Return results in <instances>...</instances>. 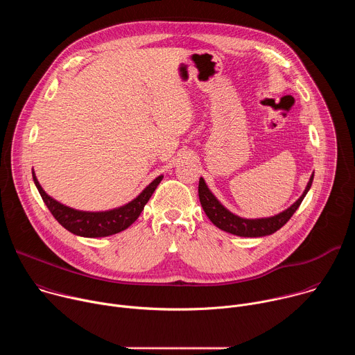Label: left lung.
I'll return each instance as SVG.
<instances>
[{
	"instance_id": "1",
	"label": "left lung",
	"mask_w": 355,
	"mask_h": 355,
	"mask_svg": "<svg viewBox=\"0 0 355 355\" xmlns=\"http://www.w3.org/2000/svg\"><path fill=\"white\" fill-rule=\"evenodd\" d=\"M312 182H313V174L311 175V180H309L305 191H303V193L300 195V198L295 202L293 205H291L288 209H285L284 212H281L275 216L261 218V219H245V218H240V216L232 214L230 211H227L216 199V196L209 191V188L205 184V180L202 177L199 178L198 195H199L202 208H204L207 216L211 219V222L216 227H219L227 233L240 236V237H263V236L275 233L292 218V215L296 212V209L302 204L303 198L306 196L308 191L311 189Z\"/></svg>"
}]
</instances>
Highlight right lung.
<instances>
[{
    "label": "right lung",
    "instance_id": "obj_1",
    "mask_svg": "<svg viewBox=\"0 0 355 355\" xmlns=\"http://www.w3.org/2000/svg\"><path fill=\"white\" fill-rule=\"evenodd\" d=\"M32 177L43 202L55 219L73 234L83 237H105L128 229L139 218L150 196L153 195L155 189L163 180V175L157 177L139 193V196L121 208L105 212H84L69 208L52 196H49L40 187L35 171H32Z\"/></svg>",
    "mask_w": 355,
    "mask_h": 355
}]
</instances>
